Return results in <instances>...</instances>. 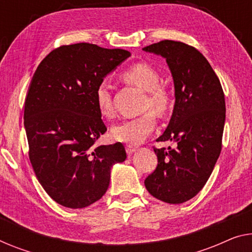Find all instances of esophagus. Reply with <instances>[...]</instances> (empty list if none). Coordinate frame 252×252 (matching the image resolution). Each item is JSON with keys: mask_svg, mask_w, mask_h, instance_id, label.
<instances>
[{"mask_svg": "<svg viewBox=\"0 0 252 252\" xmlns=\"http://www.w3.org/2000/svg\"><path fill=\"white\" fill-rule=\"evenodd\" d=\"M126 150L127 155H132V154L137 150V148L133 147V146H130L129 145V146H126Z\"/></svg>", "mask_w": 252, "mask_h": 252, "instance_id": "1", "label": "esophagus"}]
</instances>
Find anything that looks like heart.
<instances>
[{"instance_id":"1","label":"heart","mask_w":252,"mask_h":252,"mask_svg":"<svg viewBox=\"0 0 252 252\" xmlns=\"http://www.w3.org/2000/svg\"><path fill=\"white\" fill-rule=\"evenodd\" d=\"M126 81L136 85L147 92L145 100L146 107H150L157 115H164L170 108V96L166 90L160 87V77L157 71L145 63H137L122 74ZM95 102L99 113L103 116L113 115L114 108L112 103L111 85L106 80L100 82L95 90ZM156 120L153 112L126 119L118 123L111 129V136L114 140L125 144L138 145L147 138L155 127Z\"/></svg>"}]
</instances>
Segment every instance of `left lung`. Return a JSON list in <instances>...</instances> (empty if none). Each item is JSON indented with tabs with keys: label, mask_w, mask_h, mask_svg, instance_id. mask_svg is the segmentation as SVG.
<instances>
[{
	"label": "left lung",
	"mask_w": 252,
	"mask_h": 252,
	"mask_svg": "<svg viewBox=\"0 0 252 252\" xmlns=\"http://www.w3.org/2000/svg\"><path fill=\"white\" fill-rule=\"evenodd\" d=\"M147 53L166 60L174 82L171 120L157 140L174 141L176 148H154L158 164L145 180L153 197L182 204L200 191L222 149L225 98L220 79L200 52L174 40L149 45Z\"/></svg>",
	"instance_id": "1"
}]
</instances>
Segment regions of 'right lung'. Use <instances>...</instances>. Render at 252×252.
Here are the masks:
<instances>
[{
	"mask_svg": "<svg viewBox=\"0 0 252 252\" xmlns=\"http://www.w3.org/2000/svg\"><path fill=\"white\" fill-rule=\"evenodd\" d=\"M130 55L88 43L65 45L39 63L30 81L24 113L29 159L44 190L64 207L99 200L112 166L126 158L121 142L95 146L107 130L95 90Z\"/></svg>",
	"mask_w": 252,
	"mask_h": 252,
	"instance_id": "obj_1",
	"label": "right lung"
}]
</instances>
